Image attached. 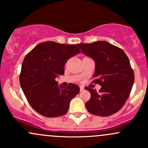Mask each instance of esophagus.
Masks as SVG:
<instances>
[{"label": "esophagus", "mask_w": 148, "mask_h": 148, "mask_svg": "<svg viewBox=\"0 0 148 148\" xmlns=\"http://www.w3.org/2000/svg\"><path fill=\"white\" fill-rule=\"evenodd\" d=\"M79 87H80V91H81V92H82V91H84V86H80Z\"/></svg>", "instance_id": "1"}]
</instances>
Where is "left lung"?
<instances>
[{
    "mask_svg": "<svg viewBox=\"0 0 148 148\" xmlns=\"http://www.w3.org/2000/svg\"><path fill=\"white\" fill-rule=\"evenodd\" d=\"M84 54L95 62L92 82L102 87L99 92L86 86L91 97L86 110L95 115L107 117L117 112L129 97L135 80L133 69L126 53L120 48L107 41L77 44Z\"/></svg>",
    "mask_w": 148,
    "mask_h": 148,
    "instance_id": "obj_1",
    "label": "left lung"
}]
</instances>
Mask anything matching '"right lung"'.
<instances>
[{
    "instance_id": "obj_1",
    "label": "right lung",
    "mask_w": 148,
    "mask_h": 148,
    "mask_svg": "<svg viewBox=\"0 0 148 148\" xmlns=\"http://www.w3.org/2000/svg\"><path fill=\"white\" fill-rule=\"evenodd\" d=\"M79 53L75 45L46 41L25 56L20 84L30 105L40 114L55 117L68 112L70 101L79 94V86L71 83L67 87L59 86L55 79L64 74L65 64Z\"/></svg>"
}]
</instances>
